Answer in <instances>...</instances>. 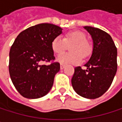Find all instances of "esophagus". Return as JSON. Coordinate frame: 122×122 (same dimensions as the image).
I'll return each mask as SVG.
<instances>
[{"label": "esophagus", "instance_id": "obj_1", "mask_svg": "<svg viewBox=\"0 0 122 122\" xmlns=\"http://www.w3.org/2000/svg\"><path fill=\"white\" fill-rule=\"evenodd\" d=\"M64 67H65V65L61 63V65H60V68H61V69H63V68H64Z\"/></svg>", "mask_w": 122, "mask_h": 122}]
</instances>
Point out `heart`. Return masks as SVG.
<instances>
[{
    "label": "heart",
    "instance_id": "b5f03b06",
    "mask_svg": "<svg viewBox=\"0 0 122 122\" xmlns=\"http://www.w3.org/2000/svg\"><path fill=\"white\" fill-rule=\"evenodd\" d=\"M70 47L71 52L61 54L57 57V61L62 64H76L81 61V56H88L92 50V46L86 39V35L80 30L70 31L65 34L63 39L58 36L53 39L51 46L54 54H59L64 51L68 45Z\"/></svg>",
    "mask_w": 122,
    "mask_h": 122
}]
</instances>
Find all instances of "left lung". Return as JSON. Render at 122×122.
Here are the masks:
<instances>
[{"mask_svg": "<svg viewBox=\"0 0 122 122\" xmlns=\"http://www.w3.org/2000/svg\"><path fill=\"white\" fill-rule=\"evenodd\" d=\"M93 40V50L90 60L75 68L71 79L72 86L77 94L88 99L102 96L110 87L117 70V50L112 37L106 32L85 26Z\"/></svg>", "mask_w": 122, "mask_h": 122, "instance_id": "8db88e82", "label": "left lung"}]
</instances>
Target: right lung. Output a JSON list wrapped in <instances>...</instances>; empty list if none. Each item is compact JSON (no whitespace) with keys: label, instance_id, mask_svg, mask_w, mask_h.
<instances>
[{"label":"right lung","instance_id":"right-lung-1","mask_svg":"<svg viewBox=\"0 0 122 122\" xmlns=\"http://www.w3.org/2000/svg\"><path fill=\"white\" fill-rule=\"evenodd\" d=\"M62 33L60 27L41 23L21 32L11 46L9 73L12 83L24 97L37 99L46 95L60 70L51 44ZM41 62H51L49 65Z\"/></svg>","mask_w":122,"mask_h":122}]
</instances>
